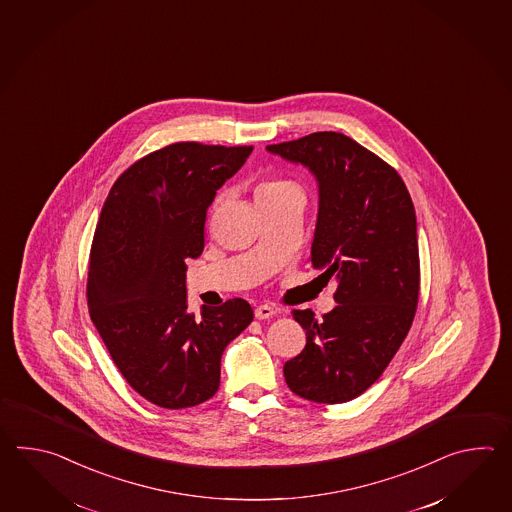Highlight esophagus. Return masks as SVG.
<instances>
[{
  "mask_svg": "<svg viewBox=\"0 0 512 512\" xmlns=\"http://www.w3.org/2000/svg\"><path fill=\"white\" fill-rule=\"evenodd\" d=\"M272 315H276V307L271 304H261L254 309V316L258 320H265V318H271Z\"/></svg>",
  "mask_w": 512,
  "mask_h": 512,
  "instance_id": "1",
  "label": "esophagus"
}]
</instances>
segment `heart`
Masks as SVG:
<instances>
[{"label":"heart","mask_w":512,"mask_h":512,"mask_svg":"<svg viewBox=\"0 0 512 512\" xmlns=\"http://www.w3.org/2000/svg\"><path fill=\"white\" fill-rule=\"evenodd\" d=\"M287 192H300V186L296 185L294 181L283 179V177H274V179H267L263 181L256 188V197L265 196H280V194H287Z\"/></svg>","instance_id":"b5f03b06"}]
</instances>
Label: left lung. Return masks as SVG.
<instances>
[{
	"mask_svg": "<svg viewBox=\"0 0 512 512\" xmlns=\"http://www.w3.org/2000/svg\"><path fill=\"white\" fill-rule=\"evenodd\" d=\"M267 150L315 175L311 263L338 282L337 305L322 320L294 309L305 348L285 362L283 377L307 401L348 403L381 377L414 322L421 278L414 203L395 168L337 131Z\"/></svg>",
	"mask_w": 512,
	"mask_h": 512,
	"instance_id": "obj_1",
	"label": "left lung"
}]
</instances>
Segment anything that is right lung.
<instances>
[{
  "label": "right lung",
  "instance_id": "obj_1",
  "mask_svg": "<svg viewBox=\"0 0 512 512\" xmlns=\"http://www.w3.org/2000/svg\"><path fill=\"white\" fill-rule=\"evenodd\" d=\"M252 146L175 142L131 164L100 212L87 272V307L135 392L168 410L218 392L221 355L252 322L232 298L201 318L186 311V258L205 247L216 192Z\"/></svg>",
  "mask_w": 512,
  "mask_h": 512
}]
</instances>
